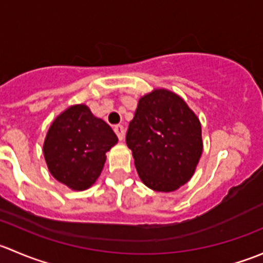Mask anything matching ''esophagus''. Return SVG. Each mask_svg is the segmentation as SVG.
Masks as SVG:
<instances>
[{
	"mask_svg": "<svg viewBox=\"0 0 263 263\" xmlns=\"http://www.w3.org/2000/svg\"><path fill=\"white\" fill-rule=\"evenodd\" d=\"M115 132L117 134V136H118L119 140H123L124 137V127L121 126V124H117L115 126Z\"/></svg>",
	"mask_w": 263,
	"mask_h": 263,
	"instance_id": "esophagus-1",
	"label": "esophagus"
}]
</instances>
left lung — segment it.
Instances as JSON below:
<instances>
[{"label": "left lung", "instance_id": "obj_1", "mask_svg": "<svg viewBox=\"0 0 263 263\" xmlns=\"http://www.w3.org/2000/svg\"><path fill=\"white\" fill-rule=\"evenodd\" d=\"M126 142L140 179L159 192H173L190 181L203 148L200 119L168 89L140 98Z\"/></svg>", "mask_w": 263, "mask_h": 263}]
</instances>
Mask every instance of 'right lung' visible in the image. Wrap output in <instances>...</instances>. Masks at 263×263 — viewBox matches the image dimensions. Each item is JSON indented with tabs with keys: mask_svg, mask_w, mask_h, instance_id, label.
I'll use <instances>...</instances> for the list:
<instances>
[{
	"mask_svg": "<svg viewBox=\"0 0 263 263\" xmlns=\"http://www.w3.org/2000/svg\"><path fill=\"white\" fill-rule=\"evenodd\" d=\"M118 142L109 124L85 104L55 117L47 132L43 154L49 173L73 191H85L99 178L105 153Z\"/></svg>",
	"mask_w": 263,
	"mask_h": 263,
	"instance_id": "right-lung-1",
	"label": "right lung"
}]
</instances>
